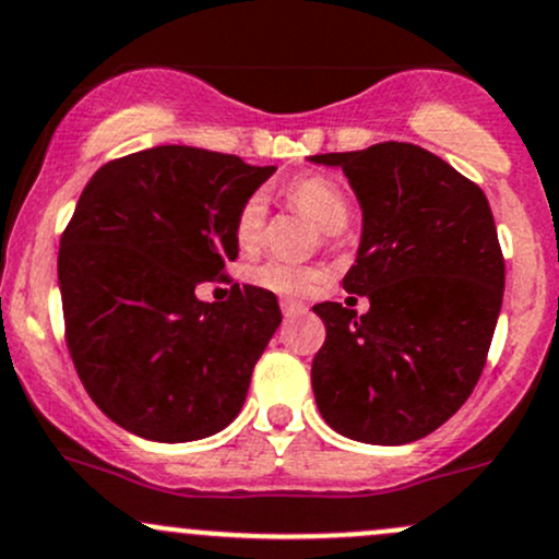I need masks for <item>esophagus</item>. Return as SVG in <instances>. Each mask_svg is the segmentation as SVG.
Returning <instances> with one entry per match:
<instances>
[{
  "mask_svg": "<svg viewBox=\"0 0 559 559\" xmlns=\"http://www.w3.org/2000/svg\"><path fill=\"white\" fill-rule=\"evenodd\" d=\"M281 310H284V316L286 319H289V316H299V313H305V302H299V299H281Z\"/></svg>",
  "mask_w": 559,
  "mask_h": 559,
  "instance_id": "1",
  "label": "esophagus"
}]
</instances>
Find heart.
I'll list each match as a JSON object with an SVG mask.
<instances>
[{"label":"heart","instance_id":"heart-1","mask_svg":"<svg viewBox=\"0 0 559 559\" xmlns=\"http://www.w3.org/2000/svg\"><path fill=\"white\" fill-rule=\"evenodd\" d=\"M286 198L302 214H308L324 233H340L350 219L348 192L332 176H299L286 187ZM264 219H267V209H264L262 195H251L249 201L240 205L238 216H235V238H238L240 249H257L260 246ZM251 284L275 292V295L302 297L310 295L321 284V270L286 260H267L251 270Z\"/></svg>","mask_w":559,"mask_h":559}]
</instances>
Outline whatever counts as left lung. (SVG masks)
Returning <instances> with one entry per match:
<instances>
[{
  "label": "left lung",
  "mask_w": 559,
  "mask_h": 559,
  "mask_svg": "<svg viewBox=\"0 0 559 559\" xmlns=\"http://www.w3.org/2000/svg\"><path fill=\"white\" fill-rule=\"evenodd\" d=\"M361 205V243L343 289L369 310L316 305L326 340L313 358L316 404L343 437L407 444L472 396L503 302L496 222L485 192L407 141L326 152Z\"/></svg>",
  "instance_id": "obj_1"
}]
</instances>
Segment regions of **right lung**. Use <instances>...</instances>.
Here are the masks:
<instances>
[{
	"instance_id": "obj_1",
	"label": "right lung",
	"mask_w": 559,
	"mask_h": 559,
	"mask_svg": "<svg viewBox=\"0 0 559 559\" xmlns=\"http://www.w3.org/2000/svg\"><path fill=\"white\" fill-rule=\"evenodd\" d=\"M273 171L163 144L107 163L82 190L58 251L67 345L85 391L126 431L192 442L243 407L278 299L235 284L225 302H203L195 289L238 257L235 216Z\"/></svg>"
}]
</instances>
